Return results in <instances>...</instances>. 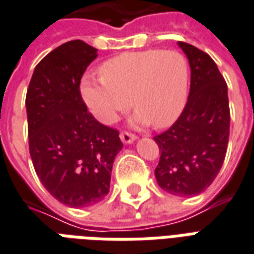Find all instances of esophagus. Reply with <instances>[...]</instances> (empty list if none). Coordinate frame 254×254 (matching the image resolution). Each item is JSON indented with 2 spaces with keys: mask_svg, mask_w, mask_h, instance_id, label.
Returning a JSON list of instances; mask_svg holds the SVG:
<instances>
[{
  "mask_svg": "<svg viewBox=\"0 0 254 254\" xmlns=\"http://www.w3.org/2000/svg\"><path fill=\"white\" fill-rule=\"evenodd\" d=\"M120 139H122V142L123 143H131L134 142L135 139H136V136H135V134H132V132H128V131H122V132H120Z\"/></svg>",
  "mask_w": 254,
  "mask_h": 254,
  "instance_id": "esophagus-1",
  "label": "esophagus"
}]
</instances>
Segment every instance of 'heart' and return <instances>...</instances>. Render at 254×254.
I'll list each match as a JSON object with an SVG mask.
<instances>
[{
	"label": "heart",
	"instance_id": "obj_1",
	"mask_svg": "<svg viewBox=\"0 0 254 254\" xmlns=\"http://www.w3.org/2000/svg\"><path fill=\"white\" fill-rule=\"evenodd\" d=\"M100 77L85 76L80 92L85 106L104 125H112L131 106L138 123L163 128L174 123L188 98L189 64L178 51L126 52L99 68Z\"/></svg>",
	"mask_w": 254,
	"mask_h": 254
}]
</instances>
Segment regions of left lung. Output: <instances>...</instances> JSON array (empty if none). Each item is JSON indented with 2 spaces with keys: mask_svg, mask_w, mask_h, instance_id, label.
Here are the masks:
<instances>
[{
  "mask_svg": "<svg viewBox=\"0 0 254 254\" xmlns=\"http://www.w3.org/2000/svg\"><path fill=\"white\" fill-rule=\"evenodd\" d=\"M191 68L184 111L170 128L154 136L159 147L155 169L165 191L192 197L207 189L224 163L230 128L228 85L207 53L178 41Z\"/></svg>",
  "mask_w": 254,
  "mask_h": 254,
  "instance_id": "left-lung-1",
  "label": "left lung"
}]
</instances>
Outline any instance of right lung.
I'll use <instances>...</instances> for the list:
<instances>
[{
  "mask_svg": "<svg viewBox=\"0 0 254 254\" xmlns=\"http://www.w3.org/2000/svg\"><path fill=\"white\" fill-rule=\"evenodd\" d=\"M98 49L72 40L36 65L26 92L29 152L48 192L70 207L92 206L110 191L119 131L87 110L80 81Z\"/></svg>",
  "mask_w": 254,
  "mask_h": 254,
  "instance_id": "obj_1",
  "label": "right lung"
}]
</instances>
